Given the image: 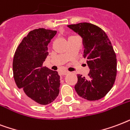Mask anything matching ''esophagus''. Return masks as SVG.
<instances>
[{
    "label": "esophagus",
    "mask_w": 130,
    "mask_h": 130,
    "mask_svg": "<svg viewBox=\"0 0 130 130\" xmlns=\"http://www.w3.org/2000/svg\"><path fill=\"white\" fill-rule=\"evenodd\" d=\"M60 73H61V74H62V75H66V74H68V73H69V72H68V71H61Z\"/></svg>",
    "instance_id": "34e87169"
}]
</instances>
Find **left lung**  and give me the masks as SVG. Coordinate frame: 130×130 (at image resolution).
I'll use <instances>...</instances> for the list:
<instances>
[{"mask_svg": "<svg viewBox=\"0 0 130 130\" xmlns=\"http://www.w3.org/2000/svg\"><path fill=\"white\" fill-rule=\"evenodd\" d=\"M67 26L83 39V57L87 58L88 78L77 75L74 89L79 96L88 100H98L108 93L117 75V59L110 40L105 32L89 23Z\"/></svg>", "mask_w": 130, "mask_h": 130, "instance_id": "8db88e82", "label": "left lung"}]
</instances>
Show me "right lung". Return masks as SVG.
<instances>
[{
	"instance_id": "obj_1",
	"label": "right lung",
	"mask_w": 130,
	"mask_h": 130,
	"mask_svg": "<svg viewBox=\"0 0 130 130\" xmlns=\"http://www.w3.org/2000/svg\"><path fill=\"white\" fill-rule=\"evenodd\" d=\"M57 31L45 28L30 31L16 49L13 61L14 80L24 97L34 104L51 103L60 92L57 71L43 66L48 56L47 45Z\"/></svg>"
}]
</instances>
